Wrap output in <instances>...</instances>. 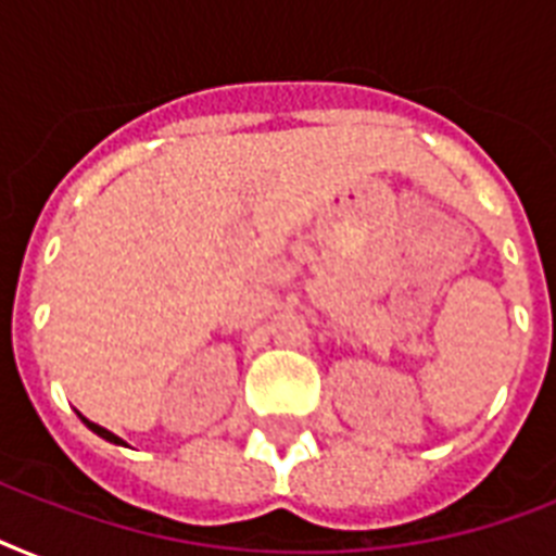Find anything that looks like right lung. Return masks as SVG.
Masks as SVG:
<instances>
[{
  "label": "right lung",
  "mask_w": 556,
  "mask_h": 556,
  "mask_svg": "<svg viewBox=\"0 0 556 556\" xmlns=\"http://www.w3.org/2000/svg\"><path fill=\"white\" fill-rule=\"evenodd\" d=\"M83 421H86V418H83ZM86 424H89V430H94V432H98V435H103V439H106V441H115V444H124V441L117 439L115 432L103 430V427H98V424H91V421H86Z\"/></svg>",
  "instance_id": "right-lung-1"
}]
</instances>
